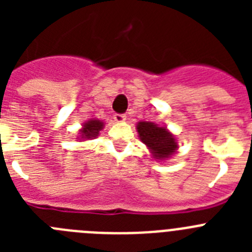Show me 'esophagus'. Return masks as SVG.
Returning <instances> with one entry per match:
<instances>
[{"instance_id": "1", "label": "esophagus", "mask_w": 252, "mask_h": 252, "mask_svg": "<svg viewBox=\"0 0 252 252\" xmlns=\"http://www.w3.org/2000/svg\"><path fill=\"white\" fill-rule=\"evenodd\" d=\"M113 119H115L116 122H124L126 120V116L122 115V113H116Z\"/></svg>"}]
</instances>
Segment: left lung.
Instances as JSON below:
<instances>
[{
    "label": "left lung",
    "mask_w": 252,
    "mask_h": 252,
    "mask_svg": "<svg viewBox=\"0 0 252 252\" xmlns=\"http://www.w3.org/2000/svg\"><path fill=\"white\" fill-rule=\"evenodd\" d=\"M136 128L140 140L148 146L154 159H169L177 151V140L165 127L154 122L141 121L137 124Z\"/></svg>",
    "instance_id": "obj_1"
}]
</instances>
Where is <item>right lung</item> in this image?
Masks as SVG:
<instances>
[{
	"label": "right lung",
	"mask_w": 252,
	"mask_h": 252,
	"mask_svg": "<svg viewBox=\"0 0 252 252\" xmlns=\"http://www.w3.org/2000/svg\"><path fill=\"white\" fill-rule=\"evenodd\" d=\"M104 124L99 120H90L83 125V127L81 128V139L82 140H90L93 137L98 136L99 131L103 128Z\"/></svg>",
	"instance_id": "add662e5"
}]
</instances>
